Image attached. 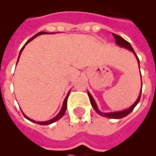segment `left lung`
<instances>
[{
	"mask_svg": "<svg viewBox=\"0 0 156 156\" xmlns=\"http://www.w3.org/2000/svg\"><path fill=\"white\" fill-rule=\"evenodd\" d=\"M112 35L114 36V39H115V40H116V44L117 45H120L121 47H123V48H127V49L130 50L131 52H133V53H134V55L136 56V57H137V60H138V65H139V59H138V57L137 56V55H136L135 52L133 51V48H132V46L130 45V44L128 42V41H126V40H124L123 38L121 37V36H119V35H116V34H112ZM139 68H140V66H139ZM88 93V96H89V99H90V104H91V105H92L93 108L95 109V112H97L98 114H100V116H105V117H108V118H112V119H120V118H123V117H125V116H126L127 115H129V114L131 112L133 111V108H135V106L137 105V104H138V102H139V100H140V98H141V94H142V90H141L140 92V95H139V97H138V99L137 100V101H136L134 104L132 105V106L129 108V109H126V110H124V111H121V112H109V113H104V112H101L97 108V105H96V104H95V100H94V99H93V97L91 96V95H90V93Z\"/></svg>",
	"mask_w": 156,
	"mask_h": 156,
	"instance_id": "obj_1",
	"label": "left lung"
}]
</instances>
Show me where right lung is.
<instances>
[{
	"instance_id": "obj_1",
	"label": "right lung",
	"mask_w": 156,
	"mask_h": 156,
	"mask_svg": "<svg viewBox=\"0 0 156 156\" xmlns=\"http://www.w3.org/2000/svg\"><path fill=\"white\" fill-rule=\"evenodd\" d=\"M42 34H47V32H43V31H40V32L37 33L36 35H34V36H33V37L30 38V40H28V41H27V43H28V42H29V41H30V40H34V39H35V37H37L38 35H42ZM26 44H25V45H26ZM25 45H24V46H23V47L22 48V49H21V51H20V53H19V56H20L21 53H22V52H23V48H24V47H25ZM19 56H18V58H19ZM69 94V92L68 93V95H67V96H66V99H65V100H64L63 106H62V108H61V112H59L58 115H57V116H56V117H54L53 119H52V120H50V121H44V122H39V121H33V120H31V119L28 118L27 116H26L25 114H23V115H24V116H25L26 118L28 119L29 121H33V122H35V123H36V124H39V125H49V124L53 123V122H55V121H57V120H59V119H60V118H61V117L63 116L64 114H65V112H66V108H67V100H68Z\"/></svg>"
}]
</instances>
